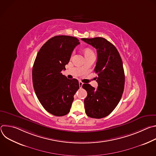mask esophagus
Returning a JSON list of instances; mask_svg holds the SVG:
<instances>
[{
	"instance_id": "esophagus-1",
	"label": "esophagus",
	"mask_w": 156,
	"mask_h": 156,
	"mask_svg": "<svg viewBox=\"0 0 156 156\" xmlns=\"http://www.w3.org/2000/svg\"><path fill=\"white\" fill-rule=\"evenodd\" d=\"M83 84V83L81 81H79V86H80V88L82 87Z\"/></svg>"
}]
</instances>
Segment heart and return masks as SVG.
I'll list each match as a JSON object with an SVG mask.
<instances>
[{
  "label": "heart",
  "instance_id": "obj_1",
  "mask_svg": "<svg viewBox=\"0 0 156 156\" xmlns=\"http://www.w3.org/2000/svg\"><path fill=\"white\" fill-rule=\"evenodd\" d=\"M91 53H93V51L90 49H86L85 51V54H91Z\"/></svg>",
  "mask_w": 156,
  "mask_h": 156
}]
</instances>
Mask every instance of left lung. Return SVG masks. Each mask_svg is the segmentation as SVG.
Wrapping results in <instances>:
<instances>
[{
    "label": "left lung",
    "instance_id": "left-lung-1",
    "mask_svg": "<svg viewBox=\"0 0 156 156\" xmlns=\"http://www.w3.org/2000/svg\"><path fill=\"white\" fill-rule=\"evenodd\" d=\"M81 40L96 48L98 54L94 72L98 75V87L95 89L90 84L82 86L87 93L84 101L85 112L91 118H104L115 109L122 96L125 86L123 62L116 48L105 38Z\"/></svg>",
    "mask_w": 156,
    "mask_h": 156
}]
</instances>
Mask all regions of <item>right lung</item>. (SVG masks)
<instances>
[{"label": "right lung", "mask_w": 156, "mask_h": 156, "mask_svg": "<svg viewBox=\"0 0 156 156\" xmlns=\"http://www.w3.org/2000/svg\"><path fill=\"white\" fill-rule=\"evenodd\" d=\"M79 44L76 37L55 36L41 47L34 62L32 78L35 93L42 107L55 116L69 113L80 87L76 79L69 80L61 73Z\"/></svg>", "instance_id": "1"}]
</instances>
